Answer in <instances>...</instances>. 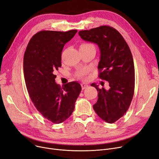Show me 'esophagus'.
Returning a JSON list of instances; mask_svg holds the SVG:
<instances>
[{"instance_id":"34e87169","label":"esophagus","mask_w":159,"mask_h":159,"mask_svg":"<svg viewBox=\"0 0 159 159\" xmlns=\"http://www.w3.org/2000/svg\"><path fill=\"white\" fill-rule=\"evenodd\" d=\"M81 87H82V89H86L88 87V84H86V83H82L81 84Z\"/></svg>"}]
</instances>
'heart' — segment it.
<instances>
[{"mask_svg": "<svg viewBox=\"0 0 159 159\" xmlns=\"http://www.w3.org/2000/svg\"><path fill=\"white\" fill-rule=\"evenodd\" d=\"M89 47H94V46L92 44L90 43H82L80 45V48H89ZM86 73V70H80L78 71L76 73V76L79 78H83L84 76H85Z\"/></svg>", "mask_w": 159, "mask_h": 159, "instance_id": "obj_1", "label": "heart"}]
</instances>
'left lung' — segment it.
I'll use <instances>...</instances> for the list:
<instances>
[{"label":"left lung","mask_w":159,"mask_h":159,"mask_svg":"<svg viewBox=\"0 0 159 159\" xmlns=\"http://www.w3.org/2000/svg\"><path fill=\"white\" fill-rule=\"evenodd\" d=\"M79 34L100 48L98 77L108 81L110 88L100 89L94 83L91 84L98 92L93 109L103 120L113 123L128 111L134 94L135 69L131 51L121 34L110 26L80 30Z\"/></svg>","instance_id":"left-lung-1"}]
</instances>
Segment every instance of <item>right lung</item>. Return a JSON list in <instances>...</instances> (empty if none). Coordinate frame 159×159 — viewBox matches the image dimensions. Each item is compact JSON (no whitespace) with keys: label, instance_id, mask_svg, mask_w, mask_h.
Segmentation results:
<instances>
[{"label":"right lung","instance_id":"add662e5","mask_svg":"<svg viewBox=\"0 0 159 159\" xmlns=\"http://www.w3.org/2000/svg\"><path fill=\"white\" fill-rule=\"evenodd\" d=\"M77 32L39 31L30 39L24 54V79L30 100L41 115L53 123H61L70 117L82 89L77 82L61 87L56 83L54 75L61 66L63 47Z\"/></svg>","mask_w":159,"mask_h":159}]
</instances>
